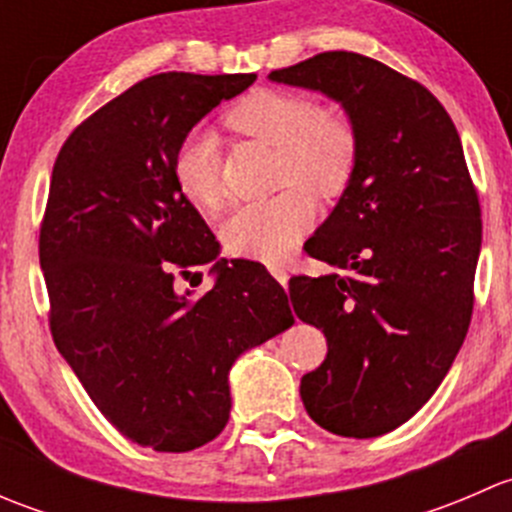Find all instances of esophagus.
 I'll return each mask as SVG.
<instances>
[{
	"instance_id": "esophagus-1",
	"label": "esophagus",
	"mask_w": 512,
	"mask_h": 512,
	"mask_svg": "<svg viewBox=\"0 0 512 512\" xmlns=\"http://www.w3.org/2000/svg\"><path fill=\"white\" fill-rule=\"evenodd\" d=\"M270 275L275 277V280L280 282L282 287H287V280H289V267L287 265H272Z\"/></svg>"
}]
</instances>
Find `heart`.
Wrapping results in <instances>:
<instances>
[{
    "mask_svg": "<svg viewBox=\"0 0 512 512\" xmlns=\"http://www.w3.org/2000/svg\"><path fill=\"white\" fill-rule=\"evenodd\" d=\"M225 126L240 136L277 148L282 193L265 203L237 208L223 225L230 255L257 262H282L312 230L317 203L347 193L359 165V128L339 103H317L289 89L247 91L227 106ZM173 178L180 193L205 213L225 200L220 146L215 136L190 131L173 153Z\"/></svg>",
    "mask_w": 512,
    "mask_h": 512,
    "instance_id": "b5f03b06",
    "label": "heart"
}]
</instances>
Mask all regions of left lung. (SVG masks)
Masks as SVG:
<instances>
[{"mask_svg":"<svg viewBox=\"0 0 512 512\" xmlns=\"http://www.w3.org/2000/svg\"><path fill=\"white\" fill-rule=\"evenodd\" d=\"M270 79L332 96L359 128L352 185L304 245L342 272L294 277L289 297L329 347L299 384L307 414L337 436H381L431 399L466 339L476 185L441 101L381 61L324 51Z\"/></svg>","mask_w":512,"mask_h":512,"instance_id":"8db88e82","label":"left lung"}]
</instances>
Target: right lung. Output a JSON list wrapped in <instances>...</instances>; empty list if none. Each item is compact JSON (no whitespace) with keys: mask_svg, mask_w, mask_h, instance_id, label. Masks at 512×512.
<instances>
[{"mask_svg":"<svg viewBox=\"0 0 512 512\" xmlns=\"http://www.w3.org/2000/svg\"><path fill=\"white\" fill-rule=\"evenodd\" d=\"M255 79L148 76L81 121L51 173L39 230L51 337L108 423L153 451L213 441L230 416V366L294 324L257 262H218L210 292H178L220 245L175 185L173 153Z\"/></svg>","mask_w":512,"mask_h":512,"instance_id":"right-lung-1","label":"right lung"}]
</instances>
